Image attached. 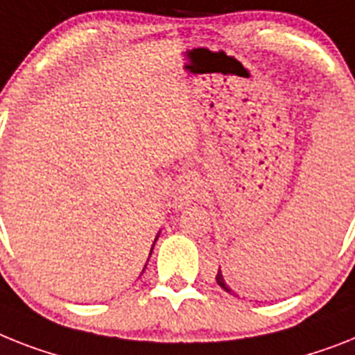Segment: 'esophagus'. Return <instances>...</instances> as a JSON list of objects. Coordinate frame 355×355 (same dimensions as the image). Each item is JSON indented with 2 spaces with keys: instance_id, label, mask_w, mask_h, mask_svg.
Instances as JSON below:
<instances>
[{
  "instance_id": "esophagus-1",
  "label": "esophagus",
  "mask_w": 355,
  "mask_h": 355,
  "mask_svg": "<svg viewBox=\"0 0 355 355\" xmlns=\"http://www.w3.org/2000/svg\"><path fill=\"white\" fill-rule=\"evenodd\" d=\"M181 199L183 201H189V199H192L196 196V192H198V184H196V181L189 180V181H184V184L181 187Z\"/></svg>"
}]
</instances>
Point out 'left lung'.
Here are the masks:
<instances>
[{
	"mask_svg": "<svg viewBox=\"0 0 355 355\" xmlns=\"http://www.w3.org/2000/svg\"><path fill=\"white\" fill-rule=\"evenodd\" d=\"M232 274H230V270L227 268V265H225V270H221V266H219V270H218V276H216V281H218V285L221 286V288L225 290V292H228V294H232V295H239L243 294L241 290L237 288L236 285H234V281H232Z\"/></svg>",
	"mask_w": 355,
	"mask_h": 355,
	"instance_id": "8db88e82",
	"label": "left lung"
}]
</instances>
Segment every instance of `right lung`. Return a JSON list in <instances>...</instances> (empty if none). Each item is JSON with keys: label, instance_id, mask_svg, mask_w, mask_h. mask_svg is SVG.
<instances>
[{"label": "right lung", "instance_id": "obj_1", "mask_svg": "<svg viewBox=\"0 0 355 355\" xmlns=\"http://www.w3.org/2000/svg\"><path fill=\"white\" fill-rule=\"evenodd\" d=\"M157 237H159V232H157L156 239H154V243H152V248H150V254H148V259H150V256H152V250H154V245H156V241H157ZM148 259H146V261H148ZM145 268H146V265H145ZM145 268H143V272H145ZM143 272H141V274H143Z\"/></svg>", "mask_w": 355, "mask_h": 355}]
</instances>
